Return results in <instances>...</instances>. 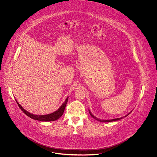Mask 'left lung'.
Returning <instances> with one entry per match:
<instances>
[{
  "label": "left lung",
  "mask_w": 157,
  "mask_h": 157,
  "mask_svg": "<svg viewBox=\"0 0 157 157\" xmlns=\"http://www.w3.org/2000/svg\"><path fill=\"white\" fill-rule=\"evenodd\" d=\"M131 113V112H130ZM130 113H129L128 114H127V115L125 116V117H127L129 114H130ZM90 116L93 118H94V119H95L96 120H97V121H101V122H112V121H118V120H121V119H122V118H115V119H112V120H99V119H98L97 118H96L95 116H94L92 113H91V112H90Z\"/></svg>",
  "instance_id": "8db88e82"
}]
</instances>
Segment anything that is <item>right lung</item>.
<instances>
[{"label":"right lung","mask_w":157,"mask_h":157,"mask_svg":"<svg viewBox=\"0 0 157 157\" xmlns=\"http://www.w3.org/2000/svg\"><path fill=\"white\" fill-rule=\"evenodd\" d=\"M67 100H68V97L67 98V99L65 100V101L63 103V104L61 105V106L55 112H53L52 113L50 114H48V115H33L32 114L29 112L26 111L25 109H24L22 108V106L19 104L17 101V104L18 105L19 107L20 108V109L24 112L27 116H28L29 117H30V118L33 119L35 120H37V121H54L55 120H58L60 117H62V115H63L64 110L65 109L66 105L67 104Z\"/></svg>","instance_id":"obj_1"}]
</instances>
